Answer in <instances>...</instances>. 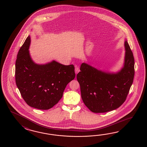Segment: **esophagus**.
<instances>
[{
	"label": "esophagus",
	"mask_w": 147,
	"mask_h": 147,
	"mask_svg": "<svg viewBox=\"0 0 147 147\" xmlns=\"http://www.w3.org/2000/svg\"><path fill=\"white\" fill-rule=\"evenodd\" d=\"M79 71H80L79 68L77 66H76V67H75V73H76V74H77Z\"/></svg>",
	"instance_id": "34e87169"
}]
</instances>
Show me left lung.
I'll return each mask as SVG.
<instances>
[{
	"mask_svg": "<svg viewBox=\"0 0 147 147\" xmlns=\"http://www.w3.org/2000/svg\"><path fill=\"white\" fill-rule=\"evenodd\" d=\"M124 66L116 74L103 72L86 63L80 66L77 79L84 105L94 113L116 109L124 103L134 75V59L127 41L125 42Z\"/></svg>",
	"mask_w": 147,
	"mask_h": 147,
	"instance_id": "obj_1",
	"label": "left lung"
}]
</instances>
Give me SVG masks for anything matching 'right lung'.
Returning <instances> with one entry per match:
<instances>
[{"label": "right lung", "mask_w": 147, "mask_h": 147, "mask_svg": "<svg viewBox=\"0 0 147 147\" xmlns=\"http://www.w3.org/2000/svg\"><path fill=\"white\" fill-rule=\"evenodd\" d=\"M30 44L29 36L17 55L16 85L29 106L49 109L59 102L67 84L74 79L75 67L73 65L65 66L55 60L45 65L35 63L29 55Z\"/></svg>", "instance_id": "add662e5"}]
</instances>
